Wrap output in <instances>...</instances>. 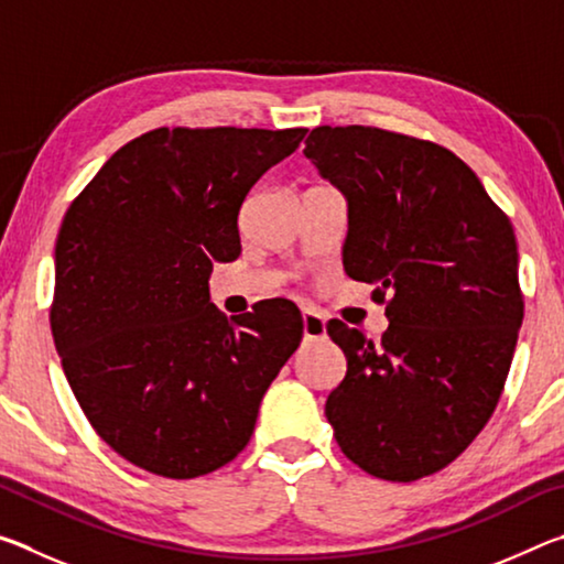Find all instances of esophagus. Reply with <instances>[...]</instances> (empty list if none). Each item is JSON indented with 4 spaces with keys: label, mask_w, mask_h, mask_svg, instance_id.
Masks as SVG:
<instances>
[{
    "label": "esophagus",
    "mask_w": 564,
    "mask_h": 564,
    "mask_svg": "<svg viewBox=\"0 0 564 564\" xmlns=\"http://www.w3.org/2000/svg\"><path fill=\"white\" fill-rule=\"evenodd\" d=\"M301 316H303V338L316 340V338L326 336V321H323V316H321L318 311L303 308Z\"/></svg>",
    "instance_id": "1"
}]
</instances>
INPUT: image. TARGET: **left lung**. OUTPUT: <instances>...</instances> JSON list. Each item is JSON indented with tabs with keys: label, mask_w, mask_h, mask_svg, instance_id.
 Segmentation results:
<instances>
[{
	"label": "left lung",
	"mask_w": 564,
	"mask_h": 564,
	"mask_svg": "<svg viewBox=\"0 0 564 564\" xmlns=\"http://www.w3.org/2000/svg\"><path fill=\"white\" fill-rule=\"evenodd\" d=\"M305 159L348 202L343 269L376 283L378 343L330 321L346 352L326 400L340 451L410 482L451 465L488 423L508 378L522 293L510 218L453 151L376 127H318Z\"/></svg>",
	"instance_id": "1"
}]
</instances>
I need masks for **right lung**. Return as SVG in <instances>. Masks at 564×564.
<instances>
[{
	"label": "right lung",
	"mask_w": 564,
	"mask_h": 564,
	"mask_svg": "<svg viewBox=\"0 0 564 564\" xmlns=\"http://www.w3.org/2000/svg\"><path fill=\"white\" fill-rule=\"evenodd\" d=\"M308 129H154L76 196L54 251L52 336L94 431L123 460L174 480L231 463L303 318L263 303L228 323L214 263L241 253L238 212Z\"/></svg>",
	"instance_id": "obj_1"
}]
</instances>
